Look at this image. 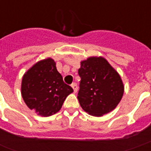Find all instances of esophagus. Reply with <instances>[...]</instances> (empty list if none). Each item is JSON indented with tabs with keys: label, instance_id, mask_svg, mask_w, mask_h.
I'll return each instance as SVG.
<instances>
[{
	"label": "esophagus",
	"instance_id": "34e87169",
	"mask_svg": "<svg viewBox=\"0 0 151 151\" xmlns=\"http://www.w3.org/2000/svg\"><path fill=\"white\" fill-rule=\"evenodd\" d=\"M71 86H72V88L73 89L74 93H77V91H78V86H77V84H76V83H72Z\"/></svg>",
	"mask_w": 151,
	"mask_h": 151
}]
</instances>
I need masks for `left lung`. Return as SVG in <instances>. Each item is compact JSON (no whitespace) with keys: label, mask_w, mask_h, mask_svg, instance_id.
Returning a JSON list of instances; mask_svg holds the SVG:
<instances>
[{"label":"left lung","mask_w":151,"mask_h":151,"mask_svg":"<svg viewBox=\"0 0 151 151\" xmlns=\"http://www.w3.org/2000/svg\"><path fill=\"white\" fill-rule=\"evenodd\" d=\"M78 94L79 104L94 116L114 110L121 100L124 85L119 73L102 56H92L81 62Z\"/></svg>","instance_id":"obj_1"}]
</instances>
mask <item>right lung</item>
Here are the masks:
<instances>
[{
  "label": "right lung",
  "instance_id": "right-lung-1",
  "mask_svg": "<svg viewBox=\"0 0 151 151\" xmlns=\"http://www.w3.org/2000/svg\"><path fill=\"white\" fill-rule=\"evenodd\" d=\"M21 92L28 108L40 116H49L60 111L73 90L64 82L54 60L47 58L35 64L25 73Z\"/></svg>",
  "mask_w": 151,
  "mask_h": 151
}]
</instances>
